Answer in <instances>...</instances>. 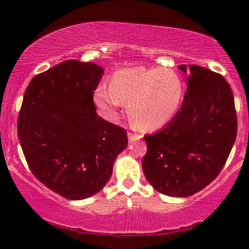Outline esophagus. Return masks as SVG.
I'll return each mask as SVG.
<instances>
[{
	"mask_svg": "<svg viewBox=\"0 0 249 249\" xmlns=\"http://www.w3.org/2000/svg\"><path fill=\"white\" fill-rule=\"evenodd\" d=\"M127 136H128L129 142H135V141H139V140L142 139V136H141V135H139V134H133V133H128Z\"/></svg>",
	"mask_w": 249,
	"mask_h": 249,
	"instance_id": "obj_1",
	"label": "esophagus"
}]
</instances>
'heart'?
Masks as SVG:
<instances>
[{
    "label": "heart",
    "mask_w": 249,
    "mask_h": 249,
    "mask_svg": "<svg viewBox=\"0 0 249 249\" xmlns=\"http://www.w3.org/2000/svg\"><path fill=\"white\" fill-rule=\"evenodd\" d=\"M183 96V80L174 70L133 67L115 72L109 87L99 85L94 103L108 122H116L120 109L127 103L133 124L143 131H157L176 117Z\"/></svg>",
    "instance_id": "b5f03b06"
}]
</instances>
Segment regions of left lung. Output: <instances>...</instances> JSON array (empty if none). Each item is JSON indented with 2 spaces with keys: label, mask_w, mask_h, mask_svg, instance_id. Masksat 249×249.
<instances>
[{
  "label": "left lung",
  "mask_w": 249,
  "mask_h": 249,
  "mask_svg": "<svg viewBox=\"0 0 249 249\" xmlns=\"http://www.w3.org/2000/svg\"><path fill=\"white\" fill-rule=\"evenodd\" d=\"M187 92L176 117L144 136V176L169 196H190L216 179L237 135L235 101L225 78L203 67L181 65Z\"/></svg>",
  "instance_id": "left-lung-1"
}]
</instances>
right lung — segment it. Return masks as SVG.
I'll use <instances>...</instances> for the list:
<instances>
[{"label":"right lung","mask_w":249,"mask_h":249,"mask_svg":"<svg viewBox=\"0 0 249 249\" xmlns=\"http://www.w3.org/2000/svg\"><path fill=\"white\" fill-rule=\"evenodd\" d=\"M103 75L92 62H60L32 78L18 114V135L30 170L69 200L101 191L128 143L124 128L96 113L92 95Z\"/></svg>","instance_id":"right-lung-1"}]
</instances>
